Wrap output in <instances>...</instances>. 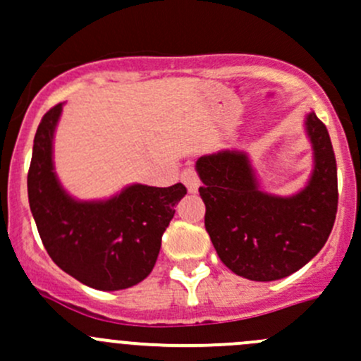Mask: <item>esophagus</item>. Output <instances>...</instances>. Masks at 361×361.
I'll return each mask as SVG.
<instances>
[{
    "instance_id": "obj_1",
    "label": "esophagus",
    "mask_w": 361,
    "mask_h": 361,
    "mask_svg": "<svg viewBox=\"0 0 361 361\" xmlns=\"http://www.w3.org/2000/svg\"><path fill=\"white\" fill-rule=\"evenodd\" d=\"M181 181L187 185L188 192H197V188H200V176H197L194 167H187V169H183V173H181Z\"/></svg>"
}]
</instances>
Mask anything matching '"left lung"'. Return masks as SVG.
Segmentation results:
<instances>
[{
    "label": "left lung",
    "instance_id": "left-lung-1",
    "mask_svg": "<svg viewBox=\"0 0 361 361\" xmlns=\"http://www.w3.org/2000/svg\"><path fill=\"white\" fill-rule=\"evenodd\" d=\"M315 167L310 183L292 197L258 188L240 151L201 157L204 228L230 271L252 281H274L308 264L328 240L338 207L336 160L328 128L315 114L306 117Z\"/></svg>",
    "mask_w": 361,
    "mask_h": 361
}]
</instances>
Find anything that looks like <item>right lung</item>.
<instances>
[{
  "label": "right lung",
  "mask_w": 361,
  "mask_h": 361,
  "mask_svg": "<svg viewBox=\"0 0 361 361\" xmlns=\"http://www.w3.org/2000/svg\"><path fill=\"white\" fill-rule=\"evenodd\" d=\"M62 104L44 114L28 171V201L37 230L51 260L87 287L123 290L149 276L161 235L185 185H131L99 203H80L63 192L53 173V131Z\"/></svg>",
  "instance_id": "add662e5"
}]
</instances>
